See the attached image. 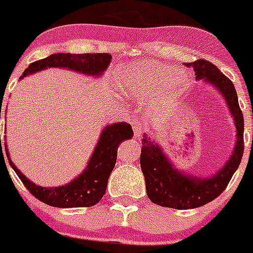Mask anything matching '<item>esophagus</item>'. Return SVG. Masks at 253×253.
<instances>
[{
  "mask_svg": "<svg viewBox=\"0 0 253 253\" xmlns=\"http://www.w3.org/2000/svg\"><path fill=\"white\" fill-rule=\"evenodd\" d=\"M133 129H134V135L136 136V138H139V136L143 135L144 133V125L141 124L140 122H136L133 124Z\"/></svg>",
  "mask_w": 253,
  "mask_h": 253,
  "instance_id": "esophagus-1",
  "label": "esophagus"
}]
</instances>
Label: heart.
I'll list each match as a JSON object with an SVG mask.
<instances>
[{
    "label": "heart",
    "mask_w": 253,
    "mask_h": 253,
    "mask_svg": "<svg viewBox=\"0 0 253 253\" xmlns=\"http://www.w3.org/2000/svg\"><path fill=\"white\" fill-rule=\"evenodd\" d=\"M115 84L126 95L135 99L150 98L153 105L170 102L182 92L187 76L180 68L156 62H139L129 64L118 71Z\"/></svg>",
    "instance_id": "b5f03b06"
}]
</instances>
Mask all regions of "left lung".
<instances>
[{"label": "left lung", "instance_id": "obj_1", "mask_svg": "<svg viewBox=\"0 0 253 253\" xmlns=\"http://www.w3.org/2000/svg\"><path fill=\"white\" fill-rule=\"evenodd\" d=\"M195 71L197 81L212 84L225 98L236 125V145L223 168L208 177L191 176L172 167L160 146L146 134L141 139L140 167L145 177L146 194L154 204L164 208L187 210L210 203L227 187L244 154V115L232 82L220 69L205 59L186 64Z\"/></svg>", "mask_w": 253, "mask_h": 253}]
</instances>
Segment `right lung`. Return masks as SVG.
I'll return each instance as SVG.
<instances>
[{
	"label": "right lung",
	"instance_id": "1",
	"mask_svg": "<svg viewBox=\"0 0 253 253\" xmlns=\"http://www.w3.org/2000/svg\"><path fill=\"white\" fill-rule=\"evenodd\" d=\"M112 56L108 53H84V54H71V53H56L50 54L47 58L36 61L30 64L23 72L22 77L36 72L43 71L45 68H67L71 71L79 72L88 76H102L103 72L108 68ZM1 119V110H0ZM134 133L130 124L128 123H115L107 125L100 134L99 141L95 146L93 155L89 159L85 170L72 180L69 184L58 187H42L28 180L20 170L17 169L9 159L8 150L6 146V154L12 169L16 171L21 181L23 182L28 191L37 197L38 200L54 208H90L102 200L107 190L108 179L114 169L117 161L118 146L123 140L133 138ZM1 155L2 144L0 134Z\"/></svg>",
	"mask_w": 253,
	"mask_h": 253
}]
</instances>
